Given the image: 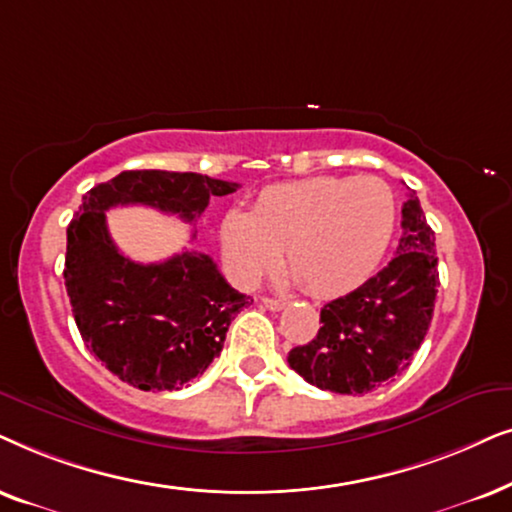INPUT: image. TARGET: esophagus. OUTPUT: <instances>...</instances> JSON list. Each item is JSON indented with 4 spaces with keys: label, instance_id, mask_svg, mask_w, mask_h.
<instances>
[{
    "label": "esophagus",
    "instance_id": "1",
    "mask_svg": "<svg viewBox=\"0 0 512 512\" xmlns=\"http://www.w3.org/2000/svg\"><path fill=\"white\" fill-rule=\"evenodd\" d=\"M262 304L267 306V309H271V311H281V309H285L283 299H274V297H262Z\"/></svg>",
    "mask_w": 512,
    "mask_h": 512
}]
</instances>
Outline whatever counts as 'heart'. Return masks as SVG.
Returning a JSON list of instances; mask_svg holds the SVG:
<instances>
[{
  "mask_svg": "<svg viewBox=\"0 0 512 512\" xmlns=\"http://www.w3.org/2000/svg\"><path fill=\"white\" fill-rule=\"evenodd\" d=\"M398 201L379 177L320 175L262 189L250 215L231 210L220 241L227 267L255 288L281 264L316 297H339L370 281L391 248Z\"/></svg>",
  "mask_w": 512,
  "mask_h": 512,
  "instance_id": "heart-1",
  "label": "heart"
}]
</instances>
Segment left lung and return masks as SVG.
<instances>
[{"instance_id":"1","label":"left lung","mask_w":512,"mask_h":512,"mask_svg":"<svg viewBox=\"0 0 512 512\" xmlns=\"http://www.w3.org/2000/svg\"><path fill=\"white\" fill-rule=\"evenodd\" d=\"M438 285L435 234L412 192L403 206V236L393 260L320 309L318 335L288 353L290 367L332 393L358 395L388 384L424 342Z\"/></svg>"}]
</instances>
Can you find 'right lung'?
I'll list each match as a JSON object with an SVG mask.
<instances>
[{
  "label": "right lung",
  "mask_w": 512,
  "mask_h": 512,
  "mask_svg": "<svg viewBox=\"0 0 512 512\" xmlns=\"http://www.w3.org/2000/svg\"><path fill=\"white\" fill-rule=\"evenodd\" d=\"M236 189L238 182L199 173L124 170L86 192L67 227L65 288L84 344L126 384L173 391L199 377L252 299L231 288L203 252L182 250L154 264L121 255L105 213L140 203L192 224L210 196Z\"/></svg>",
  "instance_id": "1"
}]
</instances>
